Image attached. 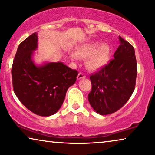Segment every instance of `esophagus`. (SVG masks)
<instances>
[{
  "mask_svg": "<svg viewBox=\"0 0 155 155\" xmlns=\"http://www.w3.org/2000/svg\"><path fill=\"white\" fill-rule=\"evenodd\" d=\"M86 78V76H85L84 74H83L82 73H79V74H78V75L77 77V79L81 80V79H83V78Z\"/></svg>",
  "mask_w": 155,
  "mask_h": 155,
  "instance_id": "esophagus-1",
  "label": "esophagus"
}]
</instances>
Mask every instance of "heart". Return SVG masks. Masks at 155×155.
Returning <instances> with one entry per match:
<instances>
[{"label":"heart","mask_w":155,"mask_h":155,"mask_svg":"<svg viewBox=\"0 0 155 155\" xmlns=\"http://www.w3.org/2000/svg\"><path fill=\"white\" fill-rule=\"evenodd\" d=\"M111 50L107 44L99 41H91L78 46L75 53L71 54V59L87 58L85 66L91 71L100 70L106 66L110 58Z\"/></svg>","instance_id":"obj_1"}]
</instances>
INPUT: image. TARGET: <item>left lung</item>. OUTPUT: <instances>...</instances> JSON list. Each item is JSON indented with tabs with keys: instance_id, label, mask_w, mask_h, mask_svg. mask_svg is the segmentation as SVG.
<instances>
[{
	"instance_id": "obj_1",
	"label": "left lung",
	"mask_w": 155,
	"mask_h": 155,
	"mask_svg": "<svg viewBox=\"0 0 155 155\" xmlns=\"http://www.w3.org/2000/svg\"><path fill=\"white\" fill-rule=\"evenodd\" d=\"M120 45L113 59L90 75L91 91L88 95L91 106L101 115L120 110L133 94L137 75L134 47L119 36Z\"/></svg>"
}]
</instances>
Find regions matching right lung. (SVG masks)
Returning a JSON list of instances; mask_svg holds the SVG:
<instances>
[{
	"instance_id": "right-lung-1",
	"label": "right lung",
	"mask_w": 155,
	"mask_h": 155,
	"mask_svg": "<svg viewBox=\"0 0 155 155\" xmlns=\"http://www.w3.org/2000/svg\"><path fill=\"white\" fill-rule=\"evenodd\" d=\"M37 48V33L18 47L12 66L13 89L29 110L39 116L48 117L61 107L66 91L75 82L78 72L62 62L37 66L32 59Z\"/></svg>"
}]
</instances>
